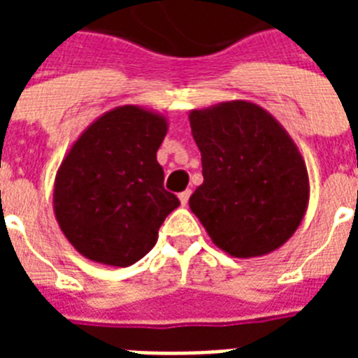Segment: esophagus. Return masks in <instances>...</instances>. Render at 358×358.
<instances>
[{"label":"esophagus","instance_id":"esophagus-1","mask_svg":"<svg viewBox=\"0 0 358 358\" xmlns=\"http://www.w3.org/2000/svg\"><path fill=\"white\" fill-rule=\"evenodd\" d=\"M189 195H191L189 189L184 191V193H180L178 199H180V204H182V206H185V204H187V201H189Z\"/></svg>","mask_w":358,"mask_h":358}]
</instances>
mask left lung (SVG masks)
<instances>
[{
    "label": "left lung",
    "instance_id": "obj_1",
    "mask_svg": "<svg viewBox=\"0 0 358 358\" xmlns=\"http://www.w3.org/2000/svg\"><path fill=\"white\" fill-rule=\"evenodd\" d=\"M189 124L204 176L189 208L212 243L236 258L282 247L310 199L305 157L282 124L247 100L191 109Z\"/></svg>",
    "mask_w": 358,
    "mask_h": 358
}]
</instances>
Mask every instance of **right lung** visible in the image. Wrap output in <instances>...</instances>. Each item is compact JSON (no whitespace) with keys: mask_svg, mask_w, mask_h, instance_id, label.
Wrapping results in <instances>:
<instances>
[{"mask_svg":"<svg viewBox=\"0 0 358 358\" xmlns=\"http://www.w3.org/2000/svg\"><path fill=\"white\" fill-rule=\"evenodd\" d=\"M167 117L141 106L100 115L74 141L53 184L59 229L81 256L128 267L156 245L180 201L163 187L156 152Z\"/></svg>","mask_w":358,"mask_h":358,"instance_id":"obj_1","label":"right lung"}]
</instances>
